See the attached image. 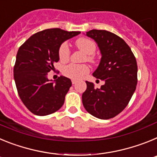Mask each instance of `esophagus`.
<instances>
[{"instance_id": "1", "label": "esophagus", "mask_w": 157, "mask_h": 157, "mask_svg": "<svg viewBox=\"0 0 157 157\" xmlns=\"http://www.w3.org/2000/svg\"><path fill=\"white\" fill-rule=\"evenodd\" d=\"M71 82H72V84H73V85H75V84H76V83L78 82V81H77V80L72 79V80H71Z\"/></svg>"}]
</instances>
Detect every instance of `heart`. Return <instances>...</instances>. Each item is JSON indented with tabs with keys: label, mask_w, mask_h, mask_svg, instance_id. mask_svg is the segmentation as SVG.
<instances>
[{
	"label": "heart",
	"mask_w": 157,
	"mask_h": 157,
	"mask_svg": "<svg viewBox=\"0 0 157 157\" xmlns=\"http://www.w3.org/2000/svg\"><path fill=\"white\" fill-rule=\"evenodd\" d=\"M75 44L78 49L86 54V59L87 61L90 63L95 62V56H94V53L96 51V44L94 41L86 37H80L76 40ZM58 56H59V59L62 63L68 60L70 57V49L67 43H63L59 46ZM89 71H90L89 67L86 64L70 63L65 66L63 69V74L65 76L75 80L80 79L83 78L88 74Z\"/></svg>",
	"instance_id": "obj_1"
}]
</instances>
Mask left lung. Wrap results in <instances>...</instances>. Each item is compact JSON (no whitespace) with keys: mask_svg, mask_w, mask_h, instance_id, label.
Masks as SVG:
<instances>
[{"mask_svg":"<svg viewBox=\"0 0 157 157\" xmlns=\"http://www.w3.org/2000/svg\"><path fill=\"white\" fill-rule=\"evenodd\" d=\"M86 36L97 42L101 53V62L93 75L105 81L100 89L86 82L82 94L86 110L101 120L115 117L125 109L132 98L138 82L135 56L125 41L112 32L91 30Z\"/></svg>","mask_w":157,"mask_h":157,"instance_id":"obj_1","label":"left lung"}]
</instances>
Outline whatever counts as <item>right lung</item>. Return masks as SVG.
Returning a JSON list of instances; mask_svg holds the SVG:
<instances>
[{
  "mask_svg": "<svg viewBox=\"0 0 157 157\" xmlns=\"http://www.w3.org/2000/svg\"><path fill=\"white\" fill-rule=\"evenodd\" d=\"M52 28L30 36L19 47L14 66V79L24 105L34 115L47 116L59 110L71 86L70 78L60 76L52 82L48 72L59 61L58 51L66 40L79 34Z\"/></svg>",
  "mask_w": 157,
  "mask_h": 157,
  "instance_id": "1",
  "label": "right lung"
}]
</instances>
